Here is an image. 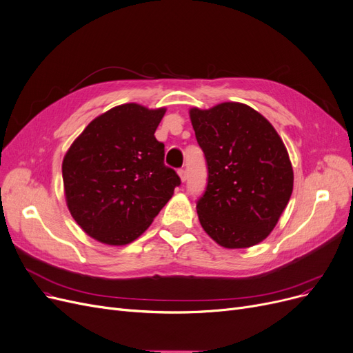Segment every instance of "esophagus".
Instances as JSON below:
<instances>
[{"instance_id": "obj_1", "label": "esophagus", "mask_w": 353, "mask_h": 353, "mask_svg": "<svg viewBox=\"0 0 353 353\" xmlns=\"http://www.w3.org/2000/svg\"><path fill=\"white\" fill-rule=\"evenodd\" d=\"M179 177H180V180H181L183 183H185V181L188 180V173H186V170H183V168H181V170H179Z\"/></svg>"}]
</instances>
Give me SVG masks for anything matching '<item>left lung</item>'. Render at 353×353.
Masks as SVG:
<instances>
[{
  "instance_id": "8db88e82",
  "label": "left lung",
  "mask_w": 353,
  "mask_h": 353,
  "mask_svg": "<svg viewBox=\"0 0 353 353\" xmlns=\"http://www.w3.org/2000/svg\"><path fill=\"white\" fill-rule=\"evenodd\" d=\"M189 117L209 172L196 206L199 222L228 250L263 242L293 193V165L281 137L264 115L241 102L193 106Z\"/></svg>"
}]
</instances>
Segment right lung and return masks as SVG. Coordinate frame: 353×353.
Listing matches in <instances>:
<instances>
[{
  "mask_svg": "<svg viewBox=\"0 0 353 353\" xmlns=\"http://www.w3.org/2000/svg\"><path fill=\"white\" fill-rule=\"evenodd\" d=\"M165 108L122 103L92 119L62 163L66 205L101 243H131L170 201L180 179L164 165L154 132Z\"/></svg>",
  "mask_w": 353,
  "mask_h": 353,
  "instance_id": "right-lung-1",
  "label": "right lung"
}]
</instances>
